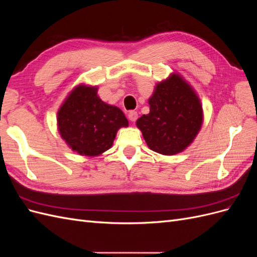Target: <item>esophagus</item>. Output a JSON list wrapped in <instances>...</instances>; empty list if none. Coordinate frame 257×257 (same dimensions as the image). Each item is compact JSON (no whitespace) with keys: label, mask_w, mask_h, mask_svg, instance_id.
<instances>
[{"label":"esophagus","mask_w":257,"mask_h":257,"mask_svg":"<svg viewBox=\"0 0 257 257\" xmlns=\"http://www.w3.org/2000/svg\"><path fill=\"white\" fill-rule=\"evenodd\" d=\"M127 116H128V119H130L132 122H135V121L137 120V118H138V113H137L135 110H132V111L128 112Z\"/></svg>","instance_id":"obj_1"}]
</instances>
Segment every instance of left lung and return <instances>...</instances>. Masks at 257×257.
I'll return each instance as SVG.
<instances>
[{
  "label": "left lung",
  "mask_w": 257,
  "mask_h": 257,
  "mask_svg": "<svg viewBox=\"0 0 257 257\" xmlns=\"http://www.w3.org/2000/svg\"><path fill=\"white\" fill-rule=\"evenodd\" d=\"M150 112L136 122L151 150L173 155L183 151L203 123V108L195 92L179 75L160 82L149 99Z\"/></svg>",
  "instance_id": "left-lung-1"
}]
</instances>
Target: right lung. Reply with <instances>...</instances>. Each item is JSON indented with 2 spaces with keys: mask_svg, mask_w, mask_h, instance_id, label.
Masks as SVG:
<instances>
[{
  "mask_svg": "<svg viewBox=\"0 0 257 257\" xmlns=\"http://www.w3.org/2000/svg\"><path fill=\"white\" fill-rule=\"evenodd\" d=\"M94 87L78 85L58 112L59 132L81 155L95 157L112 146L116 131L128 121L118 107L104 103Z\"/></svg>",
  "mask_w": 257,
  "mask_h": 257,
  "instance_id": "1",
  "label": "right lung"
}]
</instances>
